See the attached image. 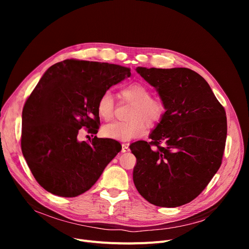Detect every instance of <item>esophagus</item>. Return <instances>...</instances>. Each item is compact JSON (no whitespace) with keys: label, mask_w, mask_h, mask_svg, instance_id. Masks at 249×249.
<instances>
[{"label":"esophagus","mask_w":249,"mask_h":249,"mask_svg":"<svg viewBox=\"0 0 249 249\" xmlns=\"http://www.w3.org/2000/svg\"><path fill=\"white\" fill-rule=\"evenodd\" d=\"M129 151V144H127V143H123L122 144V152H127Z\"/></svg>","instance_id":"1"}]
</instances>
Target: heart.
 <instances>
[{
	"instance_id": "1",
	"label": "heart",
	"mask_w": 249,
	"mask_h": 249,
	"mask_svg": "<svg viewBox=\"0 0 249 249\" xmlns=\"http://www.w3.org/2000/svg\"><path fill=\"white\" fill-rule=\"evenodd\" d=\"M123 100L132 103L127 122H113L105 125L103 134L119 141H129L144 135L146 124L149 126L159 123L164 114V106L160 100L151 97L149 89L140 83L130 84L122 88ZM115 110V100L110 90L100 96L97 104V111L101 118L109 121L112 119Z\"/></svg>"
}]
</instances>
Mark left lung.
<instances>
[{"label": "left lung", "mask_w": 249, "mask_h": 249, "mask_svg": "<svg viewBox=\"0 0 249 249\" xmlns=\"http://www.w3.org/2000/svg\"><path fill=\"white\" fill-rule=\"evenodd\" d=\"M159 91L165 112L150 142L130 145L136 158L133 181L159 207L190 203L204 191L223 158L227 119L205 78L186 68L136 69Z\"/></svg>", "instance_id": "8db88e82"}]
</instances>
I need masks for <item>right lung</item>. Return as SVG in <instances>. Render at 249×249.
Here are the masks:
<instances>
[{
	"label": "right lung",
	"mask_w": 249,
	"mask_h": 249,
	"mask_svg": "<svg viewBox=\"0 0 249 249\" xmlns=\"http://www.w3.org/2000/svg\"><path fill=\"white\" fill-rule=\"evenodd\" d=\"M131 75L106 62L65 59L50 67L26 100L21 148L32 175L47 192L76 197L95 185L121 144L95 136L78 141L83 127L97 134L100 96Z\"/></svg>",
	"instance_id": "right-lung-1"
}]
</instances>
